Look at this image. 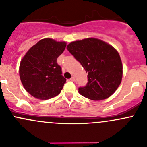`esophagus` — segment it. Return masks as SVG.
Segmentation results:
<instances>
[{
    "mask_svg": "<svg viewBox=\"0 0 147 147\" xmlns=\"http://www.w3.org/2000/svg\"><path fill=\"white\" fill-rule=\"evenodd\" d=\"M69 80L72 81V82H75V77H72V78H71L70 79H69Z\"/></svg>",
    "mask_w": 147,
    "mask_h": 147,
    "instance_id": "1",
    "label": "esophagus"
}]
</instances>
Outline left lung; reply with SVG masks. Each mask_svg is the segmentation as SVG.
<instances>
[{"mask_svg":"<svg viewBox=\"0 0 147 147\" xmlns=\"http://www.w3.org/2000/svg\"><path fill=\"white\" fill-rule=\"evenodd\" d=\"M67 49L88 73L87 84L78 88L81 95L102 100L115 93L121 82L122 63L112 45L97 38H87L71 42Z\"/></svg>","mask_w":147,"mask_h":147,"instance_id":"left-lung-1","label":"left lung"}]
</instances>
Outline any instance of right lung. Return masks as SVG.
Masks as SVG:
<instances>
[{"label":"right lung","mask_w":147,"mask_h":147,"mask_svg":"<svg viewBox=\"0 0 147 147\" xmlns=\"http://www.w3.org/2000/svg\"><path fill=\"white\" fill-rule=\"evenodd\" d=\"M66 47V42L45 38L27 52L20 64V80L32 97L48 100L59 94L66 79L57 59Z\"/></svg>","instance_id":"right-lung-1"}]
</instances>
